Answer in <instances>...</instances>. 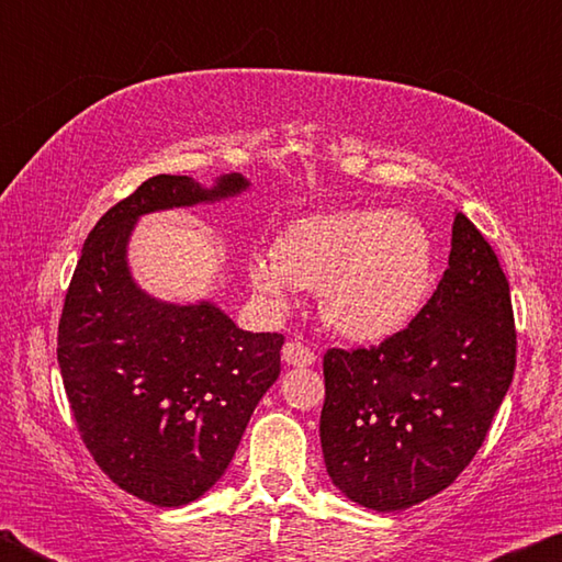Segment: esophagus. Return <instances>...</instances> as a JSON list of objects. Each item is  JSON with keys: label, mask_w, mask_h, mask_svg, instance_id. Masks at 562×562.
<instances>
[{"label": "esophagus", "mask_w": 562, "mask_h": 562, "mask_svg": "<svg viewBox=\"0 0 562 562\" xmlns=\"http://www.w3.org/2000/svg\"><path fill=\"white\" fill-rule=\"evenodd\" d=\"M282 359L284 364L290 367H312L317 361L315 351L307 345H302V341H288V345L282 347Z\"/></svg>", "instance_id": "34e87169"}]
</instances>
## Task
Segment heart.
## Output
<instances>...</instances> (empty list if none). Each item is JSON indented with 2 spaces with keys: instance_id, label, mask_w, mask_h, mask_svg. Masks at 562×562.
Wrapping results in <instances>:
<instances>
[{
  "instance_id": "heart-1",
  "label": "heart",
  "mask_w": 562,
  "mask_h": 562,
  "mask_svg": "<svg viewBox=\"0 0 562 562\" xmlns=\"http://www.w3.org/2000/svg\"><path fill=\"white\" fill-rule=\"evenodd\" d=\"M431 274L426 225L384 207L300 217L278 235L274 252L247 258V280L260 297L284 310L300 288L319 290L322 315L357 341L402 331L422 310Z\"/></svg>"
}]
</instances>
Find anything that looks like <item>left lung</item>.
<instances>
[{
    "instance_id": "obj_1",
    "label": "left lung",
    "mask_w": 562,
    "mask_h": 562,
    "mask_svg": "<svg viewBox=\"0 0 562 562\" xmlns=\"http://www.w3.org/2000/svg\"><path fill=\"white\" fill-rule=\"evenodd\" d=\"M516 369V322L496 252L456 213L439 288L376 347L327 349L319 439L349 501L404 510L449 488L491 429Z\"/></svg>"
}]
</instances>
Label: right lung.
I'll return each mask as SVG.
<instances>
[{
	"instance_id": "right-lung-1",
	"label": "right lung",
	"mask_w": 562,
	"mask_h": 562,
	"mask_svg": "<svg viewBox=\"0 0 562 562\" xmlns=\"http://www.w3.org/2000/svg\"><path fill=\"white\" fill-rule=\"evenodd\" d=\"M247 186L240 173L213 188L148 178L93 225L64 300L56 357L81 439L116 486L160 508L201 498L225 473L280 376L284 337L245 331L207 300L150 297L128 270V237L140 215Z\"/></svg>"
}]
</instances>
